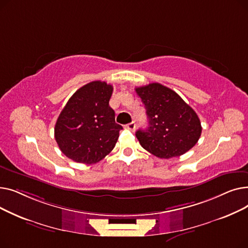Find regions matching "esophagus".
Returning <instances> with one entry per match:
<instances>
[{
  "label": "esophagus",
  "mask_w": 248,
  "mask_h": 248,
  "mask_svg": "<svg viewBox=\"0 0 248 248\" xmlns=\"http://www.w3.org/2000/svg\"><path fill=\"white\" fill-rule=\"evenodd\" d=\"M125 128H126V129H129V131L134 132L135 129H136V124H135V122H132V123L127 124L125 125Z\"/></svg>",
  "instance_id": "esophagus-1"
}]
</instances>
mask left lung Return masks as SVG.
Listing matches in <instances>:
<instances>
[{
  "label": "left lung",
  "instance_id": "1",
  "mask_svg": "<svg viewBox=\"0 0 248 248\" xmlns=\"http://www.w3.org/2000/svg\"><path fill=\"white\" fill-rule=\"evenodd\" d=\"M147 109L149 127L139 129L140 146L161 159L179 157L191 150L202 133L197 113L174 90L160 83L136 88Z\"/></svg>",
  "mask_w": 248,
  "mask_h": 248
}]
</instances>
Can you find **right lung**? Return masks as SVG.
I'll return each instance as SVG.
<instances>
[{
    "label": "right lung",
    "instance_id": "add662e5",
    "mask_svg": "<svg viewBox=\"0 0 248 248\" xmlns=\"http://www.w3.org/2000/svg\"><path fill=\"white\" fill-rule=\"evenodd\" d=\"M112 86L89 82L78 89L60 112L54 137L61 152L77 163L95 164L114 148L123 126L109 107Z\"/></svg>",
    "mask_w": 248,
    "mask_h": 248
}]
</instances>
